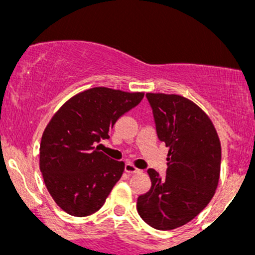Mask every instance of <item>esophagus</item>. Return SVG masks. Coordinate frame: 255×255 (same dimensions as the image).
I'll use <instances>...</instances> for the list:
<instances>
[{
	"mask_svg": "<svg viewBox=\"0 0 255 255\" xmlns=\"http://www.w3.org/2000/svg\"><path fill=\"white\" fill-rule=\"evenodd\" d=\"M126 171H127L128 174H136V172L140 171V169H137L136 166L131 164V163H128V164H126Z\"/></svg>",
	"mask_w": 255,
	"mask_h": 255,
	"instance_id": "esophagus-1",
	"label": "esophagus"
}]
</instances>
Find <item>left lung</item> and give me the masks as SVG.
Segmentation results:
<instances>
[{
    "label": "left lung",
    "instance_id": "8db88e82",
    "mask_svg": "<svg viewBox=\"0 0 255 255\" xmlns=\"http://www.w3.org/2000/svg\"><path fill=\"white\" fill-rule=\"evenodd\" d=\"M157 135L169 147L166 176L148 169L152 186L137 213L152 228L171 230L197 217L218 186L222 150L216 128L197 104L178 95L146 93Z\"/></svg>",
    "mask_w": 255,
    "mask_h": 255
}]
</instances>
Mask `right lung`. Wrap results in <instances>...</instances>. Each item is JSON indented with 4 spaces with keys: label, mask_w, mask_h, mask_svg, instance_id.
I'll return each instance as SVG.
<instances>
[{
    "label": "right lung",
    "mask_w": 255,
    "mask_h": 255,
    "mask_svg": "<svg viewBox=\"0 0 255 255\" xmlns=\"http://www.w3.org/2000/svg\"><path fill=\"white\" fill-rule=\"evenodd\" d=\"M144 98V92L93 87L67 101L44 130L39 166L46 188L58 206L86 217L103 206L125 170L97 144L124 114Z\"/></svg>",
    "instance_id": "obj_1"
}]
</instances>
